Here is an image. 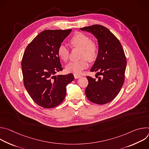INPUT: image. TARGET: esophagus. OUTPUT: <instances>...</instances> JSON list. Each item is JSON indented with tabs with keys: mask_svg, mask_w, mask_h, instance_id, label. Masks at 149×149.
Listing matches in <instances>:
<instances>
[{
	"mask_svg": "<svg viewBox=\"0 0 149 149\" xmlns=\"http://www.w3.org/2000/svg\"><path fill=\"white\" fill-rule=\"evenodd\" d=\"M74 78H75V79H78V78H81V75H77V74H74Z\"/></svg>",
	"mask_w": 149,
	"mask_h": 149,
	"instance_id": "esophagus-1",
	"label": "esophagus"
}]
</instances>
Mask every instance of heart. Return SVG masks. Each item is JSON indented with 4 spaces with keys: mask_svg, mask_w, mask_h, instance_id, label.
<instances>
[{
    "mask_svg": "<svg viewBox=\"0 0 149 149\" xmlns=\"http://www.w3.org/2000/svg\"><path fill=\"white\" fill-rule=\"evenodd\" d=\"M88 36L81 32H76L70 38L69 42L72 48H78L81 49V58L79 61H71L66 65L67 72L74 74H79L81 71L88 67V60L94 61L98 54V48L95 42L90 41ZM57 54L58 56L63 61H66L70 56V50L64 45L61 44L58 48Z\"/></svg>",
    "mask_w": 149,
    "mask_h": 149,
    "instance_id": "b5f03b06",
    "label": "heart"
}]
</instances>
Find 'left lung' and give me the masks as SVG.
<instances>
[{
  "instance_id": "obj_1",
  "label": "left lung",
  "mask_w": 149,
  "mask_h": 149,
  "mask_svg": "<svg viewBox=\"0 0 149 149\" xmlns=\"http://www.w3.org/2000/svg\"><path fill=\"white\" fill-rule=\"evenodd\" d=\"M80 30L91 33L97 39L98 54L91 71L101 75L98 79L87 77L85 93L90 101L105 104L116 98L124 84L127 65L124 50L118 39L103 26L94 25Z\"/></svg>"
}]
</instances>
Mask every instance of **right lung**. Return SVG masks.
I'll use <instances>...</instances> for the list:
<instances>
[{
    "label": "right lung",
    "mask_w": 149,
    "mask_h": 149,
    "mask_svg": "<svg viewBox=\"0 0 149 149\" xmlns=\"http://www.w3.org/2000/svg\"><path fill=\"white\" fill-rule=\"evenodd\" d=\"M72 29L45 30L27 46L22 58L24 86L38 105L45 109L56 107L64 100L67 86L73 74L55 75L63 68L57 49Z\"/></svg>",
    "instance_id": "add662e5"
}]
</instances>
